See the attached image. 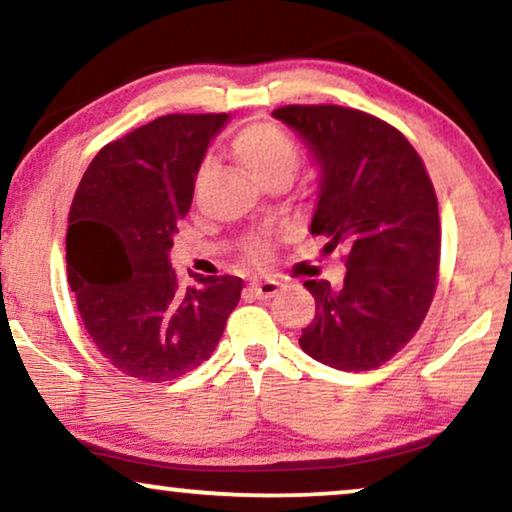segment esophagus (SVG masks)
I'll list each match as a JSON object with an SVG mask.
<instances>
[{"mask_svg":"<svg viewBox=\"0 0 512 512\" xmlns=\"http://www.w3.org/2000/svg\"><path fill=\"white\" fill-rule=\"evenodd\" d=\"M278 290H280V283L273 278H259L250 283V292H253L259 299H271Z\"/></svg>","mask_w":512,"mask_h":512,"instance_id":"esophagus-1","label":"esophagus"}]
</instances>
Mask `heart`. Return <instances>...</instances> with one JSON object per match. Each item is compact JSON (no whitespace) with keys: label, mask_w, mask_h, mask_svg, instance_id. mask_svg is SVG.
I'll list each match as a JSON object with an SVG mask.
<instances>
[{"label":"heart","mask_w":512,"mask_h":512,"mask_svg":"<svg viewBox=\"0 0 512 512\" xmlns=\"http://www.w3.org/2000/svg\"><path fill=\"white\" fill-rule=\"evenodd\" d=\"M232 148L239 160L246 164V169L253 174L259 183L271 185L273 181H292L301 164V148L283 127L273 122H253L243 127L232 139ZM211 162L204 160L197 171V178L206 174ZM269 239H253L246 246V253L255 262L269 257Z\"/></svg>","instance_id":"b5f03b06"}]
</instances>
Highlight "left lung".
I'll return each instance as SVG.
<instances>
[{"instance_id":"1","label":"left lung","mask_w":512,"mask_h":512,"mask_svg":"<svg viewBox=\"0 0 512 512\" xmlns=\"http://www.w3.org/2000/svg\"><path fill=\"white\" fill-rule=\"evenodd\" d=\"M273 118L297 129L322 169L313 236L343 250V285L306 280L315 318L306 355L371 371L397 355L427 318L441 264V220L422 157L390 122L336 104H290Z\"/></svg>"}]
</instances>
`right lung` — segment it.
<instances>
[{
  "label": "right lung",
  "instance_id": "1",
  "mask_svg": "<svg viewBox=\"0 0 512 512\" xmlns=\"http://www.w3.org/2000/svg\"><path fill=\"white\" fill-rule=\"evenodd\" d=\"M227 113H169L99 150L74 194L67 278L92 343L129 378L164 383L213 355L236 276L185 287L169 264L194 176Z\"/></svg>",
  "mask_w": 512,
  "mask_h": 512
}]
</instances>
